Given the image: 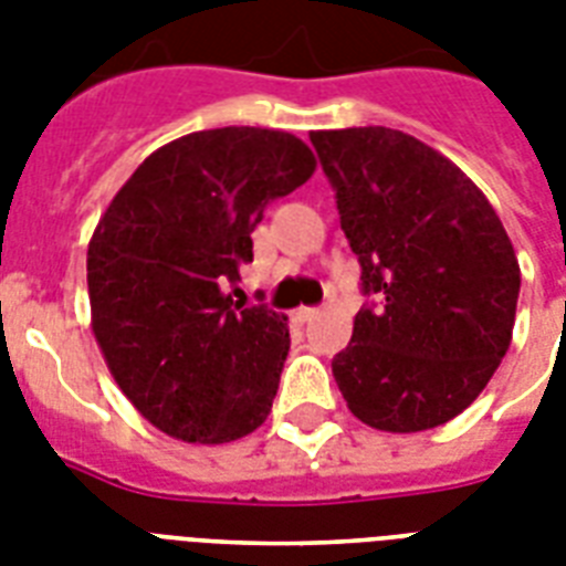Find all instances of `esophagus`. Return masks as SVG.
<instances>
[{"label": "esophagus", "mask_w": 566, "mask_h": 566, "mask_svg": "<svg viewBox=\"0 0 566 566\" xmlns=\"http://www.w3.org/2000/svg\"><path fill=\"white\" fill-rule=\"evenodd\" d=\"M317 314H319L317 308H296L293 311V319H296V323H311Z\"/></svg>", "instance_id": "esophagus-1"}]
</instances>
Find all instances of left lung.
Listing matches in <instances>:
<instances>
[{
    "label": "left lung",
    "mask_w": 566,
    "mask_h": 566,
    "mask_svg": "<svg viewBox=\"0 0 566 566\" xmlns=\"http://www.w3.org/2000/svg\"><path fill=\"white\" fill-rule=\"evenodd\" d=\"M361 291L332 373L378 431H426L473 405L505 358L520 264L484 193L417 137L385 126L311 132Z\"/></svg>",
    "instance_id": "obj_1"
}]
</instances>
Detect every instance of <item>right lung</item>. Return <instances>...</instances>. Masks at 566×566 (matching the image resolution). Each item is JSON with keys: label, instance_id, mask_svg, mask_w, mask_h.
I'll list each match as a JSON object with an SVG mask.
<instances>
[{"label": "right lung", "instance_id": "obj_1", "mask_svg": "<svg viewBox=\"0 0 566 566\" xmlns=\"http://www.w3.org/2000/svg\"><path fill=\"white\" fill-rule=\"evenodd\" d=\"M300 137L252 126L161 146L111 199L87 247L93 335L119 390L170 438L229 443L273 408L287 317L234 305L264 208L311 179Z\"/></svg>", "mask_w": 566, "mask_h": 566}]
</instances>
